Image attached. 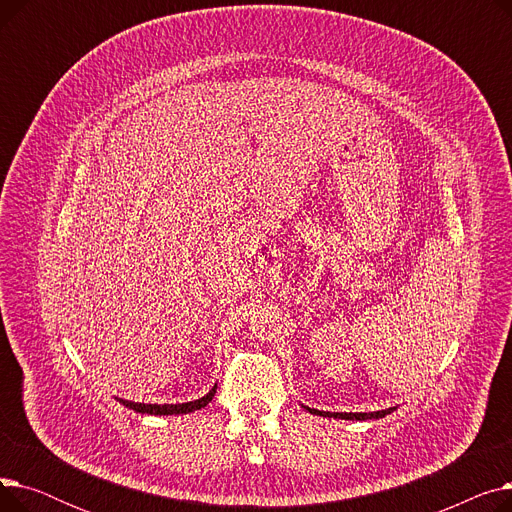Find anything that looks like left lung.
<instances>
[{
	"instance_id": "obj_1",
	"label": "left lung",
	"mask_w": 512,
	"mask_h": 512,
	"mask_svg": "<svg viewBox=\"0 0 512 512\" xmlns=\"http://www.w3.org/2000/svg\"><path fill=\"white\" fill-rule=\"evenodd\" d=\"M309 409V407H307ZM313 415H321V417H336V419H357V421H365V419H380L390 415L394 409H386V411H375V413H326V411H317V409H309Z\"/></svg>"
}]
</instances>
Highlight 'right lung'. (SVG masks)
I'll return each mask as SVG.
<instances>
[{"label":"right lung","mask_w":512,"mask_h":512,"mask_svg":"<svg viewBox=\"0 0 512 512\" xmlns=\"http://www.w3.org/2000/svg\"><path fill=\"white\" fill-rule=\"evenodd\" d=\"M215 394V386L209 390V394H205L199 400L193 402H182V405H145V402H132V400H120L124 407L137 411V413H147V415H180V413H193L203 409L207 402L213 398Z\"/></svg>","instance_id":"right-lung-1"}]
</instances>
